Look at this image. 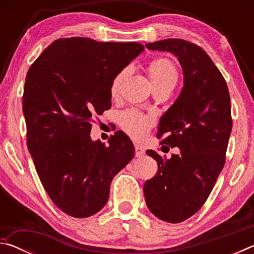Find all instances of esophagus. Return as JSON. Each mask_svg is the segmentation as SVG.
Here are the masks:
<instances>
[{
	"instance_id": "34e87169",
	"label": "esophagus",
	"mask_w": 254,
	"mask_h": 254,
	"mask_svg": "<svg viewBox=\"0 0 254 254\" xmlns=\"http://www.w3.org/2000/svg\"><path fill=\"white\" fill-rule=\"evenodd\" d=\"M145 154L144 149L141 147V145H135V157L136 158H141Z\"/></svg>"
}]
</instances>
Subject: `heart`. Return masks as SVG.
I'll return each mask as SVG.
<instances>
[{"instance_id":"heart-1","label":"heart","mask_w":254,"mask_h":254,"mask_svg":"<svg viewBox=\"0 0 254 254\" xmlns=\"http://www.w3.org/2000/svg\"><path fill=\"white\" fill-rule=\"evenodd\" d=\"M148 72L151 78L154 88L159 87H175L178 80L177 68L167 58H158L152 60L148 66ZM127 75V69H123L114 77L111 85V94L117 95L124 78ZM123 130L132 137L139 140L147 134L149 128L152 126L151 118L143 115L135 110H130L122 114L120 120Z\"/></svg>"}]
</instances>
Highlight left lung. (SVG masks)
Here are the masks:
<instances>
[{"label": "left lung", "mask_w": 254, "mask_h": 254, "mask_svg": "<svg viewBox=\"0 0 254 254\" xmlns=\"http://www.w3.org/2000/svg\"><path fill=\"white\" fill-rule=\"evenodd\" d=\"M149 50L167 51L178 58L184 86L158 126L161 143L179 148L178 154H147L158 173L145 182L143 194L150 212L160 220L180 223L198 212L224 167L232 131L226 81L212 59L197 45L183 39L147 44Z\"/></svg>", "instance_id": "1"}]
</instances>
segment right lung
<instances>
[{
	"label": "right lung",
	"instance_id": "1",
	"mask_svg": "<svg viewBox=\"0 0 254 254\" xmlns=\"http://www.w3.org/2000/svg\"><path fill=\"white\" fill-rule=\"evenodd\" d=\"M143 50L137 42L65 38L29 68L22 105L29 152L47 194L72 217L100 212L112 179L134 157L124 132L107 147L89 133L93 114L111 107L112 80Z\"/></svg>",
	"mask_w": 254,
	"mask_h": 254
}]
</instances>
